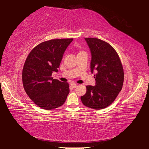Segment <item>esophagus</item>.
<instances>
[{"label":"esophagus","instance_id":"1","mask_svg":"<svg viewBox=\"0 0 149 149\" xmlns=\"http://www.w3.org/2000/svg\"><path fill=\"white\" fill-rule=\"evenodd\" d=\"M71 87H72V88H76V87H77L78 86L76 84H72L71 85Z\"/></svg>","mask_w":149,"mask_h":149}]
</instances>
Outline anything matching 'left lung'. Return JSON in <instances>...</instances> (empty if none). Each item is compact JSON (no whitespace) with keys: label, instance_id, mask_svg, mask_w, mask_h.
<instances>
[{"label":"left lung","instance_id":"1","mask_svg":"<svg viewBox=\"0 0 149 149\" xmlns=\"http://www.w3.org/2000/svg\"><path fill=\"white\" fill-rule=\"evenodd\" d=\"M91 54V71L96 85L87 86L86 93L81 96L83 104L93 109L108 107L122 89L124 73L116 51L107 42L96 38H85Z\"/></svg>","mask_w":149,"mask_h":149}]
</instances>
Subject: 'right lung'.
Segmentation results:
<instances>
[{
  "label": "right lung",
  "mask_w": 149,
  "mask_h": 149,
  "mask_svg": "<svg viewBox=\"0 0 149 149\" xmlns=\"http://www.w3.org/2000/svg\"><path fill=\"white\" fill-rule=\"evenodd\" d=\"M73 38L53 39L36 45L28 54L22 70V83L29 98L40 108L62 106L69 93V84L53 79L67 47Z\"/></svg>",
  "instance_id": "add662e5"
}]
</instances>
